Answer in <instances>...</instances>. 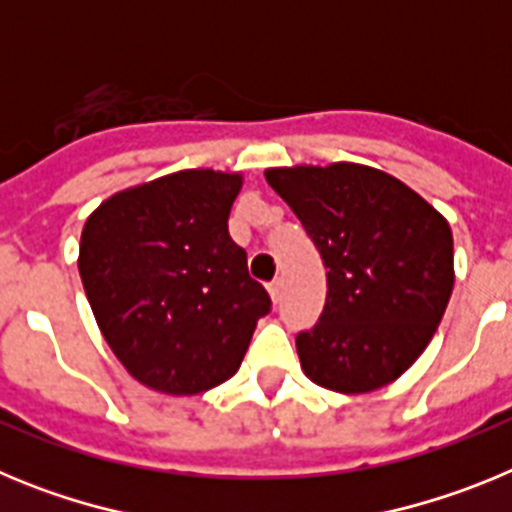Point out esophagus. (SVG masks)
I'll list each match as a JSON object with an SVG mask.
<instances>
[{
	"instance_id": "esophagus-1",
	"label": "esophagus",
	"mask_w": 512,
	"mask_h": 512,
	"mask_svg": "<svg viewBox=\"0 0 512 512\" xmlns=\"http://www.w3.org/2000/svg\"><path fill=\"white\" fill-rule=\"evenodd\" d=\"M269 295H271V300L279 302V295H282V279H274V282H269Z\"/></svg>"
}]
</instances>
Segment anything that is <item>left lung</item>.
Masks as SVG:
<instances>
[{"label": "left lung", "instance_id": "8db88e82", "mask_svg": "<svg viewBox=\"0 0 512 512\" xmlns=\"http://www.w3.org/2000/svg\"><path fill=\"white\" fill-rule=\"evenodd\" d=\"M264 176L328 269L323 315L297 336L302 372L341 395L387 387L423 354L449 305V220L405 182L364 164L282 166Z\"/></svg>", "mask_w": 512, "mask_h": 512}]
</instances>
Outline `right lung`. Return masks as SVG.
<instances>
[{"label": "right lung", "instance_id": "1", "mask_svg": "<svg viewBox=\"0 0 512 512\" xmlns=\"http://www.w3.org/2000/svg\"><path fill=\"white\" fill-rule=\"evenodd\" d=\"M243 174L184 169L128 187L87 217L79 274L112 354L148 390H212L241 366L266 289L228 233Z\"/></svg>", "mask_w": 512, "mask_h": 512}]
</instances>
